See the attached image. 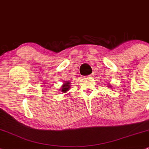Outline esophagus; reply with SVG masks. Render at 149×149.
<instances>
[{
	"label": "esophagus",
	"mask_w": 149,
	"mask_h": 149,
	"mask_svg": "<svg viewBox=\"0 0 149 149\" xmlns=\"http://www.w3.org/2000/svg\"><path fill=\"white\" fill-rule=\"evenodd\" d=\"M86 78H91V77H92V74L87 75V76H86Z\"/></svg>",
	"instance_id": "obj_1"
}]
</instances>
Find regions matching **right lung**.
I'll list each match as a JSON object with an SVG mask.
<instances>
[{
	"mask_svg": "<svg viewBox=\"0 0 149 149\" xmlns=\"http://www.w3.org/2000/svg\"><path fill=\"white\" fill-rule=\"evenodd\" d=\"M70 82H65V83L63 84V85L62 86V92L63 93H65L67 92L68 90H69L70 88Z\"/></svg>",
	"mask_w": 149,
	"mask_h": 149,
	"instance_id": "obj_1",
	"label": "right lung"
}]
</instances>
